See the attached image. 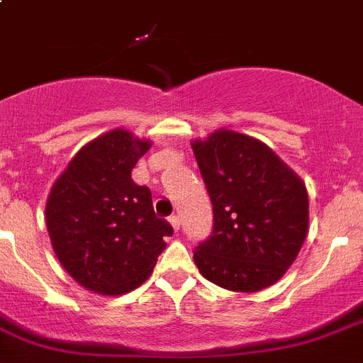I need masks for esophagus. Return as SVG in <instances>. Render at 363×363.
Listing matches in <instances>:
<instances>
[{"label": "esophagus", "instance_id": "esophagus-1", "mask_svg": "<svg viewBox=\"0 0 363 363\" xmlns=\"http://www.w3.org/2000/svg\"><path fill=\"white\" fill-rule=\"evenodd\" d=\"M169 223H172L173 230L181 228V217L175 216V213H173V216H169Z\"/></svg>", "mask_w": 363, "mask_h": 363}]
</instances>
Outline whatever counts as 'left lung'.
Masks as SVG:
<instances>
[{"mask_svg":"<svg viewBox=\"0 0 363 363\" xmlns=\"http://www.w3.org/2000/svg\"><path fill=\"white\" fill-rule=\"evenodd\" d=\"M212 201V234L194 250L208 281L235 292L276 283L303 245V182L256 138L220 129L191 144Z\"/></svg>","mask_w":363,"mask_h":363,"instance_id":"obj_1","label":"left lung"}]
</instances>
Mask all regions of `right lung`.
<instances>
[{"label": "right lung", "mask_w": 363, "mask_h": 363, "mask_svg": "<svg viewBox=\"0 0 363 363\" xmlns=\"http://www.w3.org/2000/svg\"><path fill=\"white\" fill-rule=\"evenodd\" d=\"M150 150L125 129L82 147L47 201V230L56 257L82 286L99 294H124L144 283L172 235L155 216L151 191L131 179Z\"/></svg>", "instance_id": "obj_1"}]
</instances>
